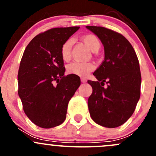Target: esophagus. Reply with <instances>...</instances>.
<instances>
[{"label": "esophagus", "mask_w": 156, "mask_h": 156, "mask_svg": "<svg viewBox=\"0 0 156 156\" xmlns=\"http://www.w3.org/2000/svg\"><path fill=\"white\" fill-rule=\"evenodd\" d=\"M81 82L85 83L86 81H87V79H86L85 78H81Z\"/></svg>", "instance_id": "esophagus-1"}]
</instances>
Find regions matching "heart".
<instances>
[{
	"instance_id": "heart-1",
	"label": "heart",
	"mask_w": 156,
	"mask_h": 156,
	"mask_svg": "<svg viewBox=\"0 0 156 156\" xmlns=\"http://www.w3.org/2000/svg\"><path fill=\"white\" fill-rule=\"evenodd\" d=\"M83 43L90 49L92 51H97L100 48V42L98 37L93 34H85L81 37ZM73 41L69 39L63 43L61 47V56L62 59L68 61L71 57V51H72ZM95 68L92 62H73L70 63L67 67V71L69 74L79 76H85L88 73L93 71Z\"/></svg>"
}]
</instances>
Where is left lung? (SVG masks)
Returning a JSON list of instances; mask_svg holds the SVG:
<instances>
[{"instance_id":"obj_1","label":"left lung","mask_w":156,"mask_h":156,"mask_svg":"<svg viewBox=\"0 0 156 156\" xmlns=\"http://www.w3.org/2000/svg\"><path fill=\"white\" fill-rule=\"evenodd\" d=\"M86 28L100 39L105 51L104 60L94 72L97 81H87L93 88L87 102L90 115L101 126L119 127L132 115L140 97L139 60L122 34L101 26Z\"/></svg>"}]
</instances>
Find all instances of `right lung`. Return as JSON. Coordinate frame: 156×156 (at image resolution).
Masks as SVG:
<instances>
[{
	"label": "right lung",
	"instance_id": "1",
	"mask_svg": "<svg viewBox=\"0 0 156 156\" xmlns=\"http://www.w3.org/2000/svg\"><path fill=\"white\" fill-rule=\"evenodd\" d=\"M78 26L54 28L36 35L26 47L18 72V94L28 118L51 128L66 118L67 107L81 84L78 75H64L61 47Z\"/></svg>",
	"mask_w": 156,
	"mask_h": 156
}]
</instances>
